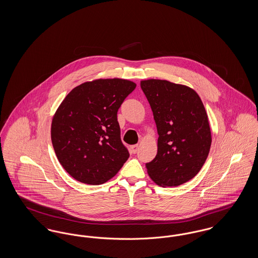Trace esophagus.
Returning a JSON list of instances; mask_svg holds the SVG:
<instances>
[{
    "instance_id": "esophagus-1",
    "label": "esophagus",
    "mask_w": 258,
    "mask_h": 258,
    "mask_svg": "<svg viewBox=\"0 0 258 258\" xmlns=\"http://www.w3.org/2000/svg\"><path fill=\"white\" fill-rule=\"evenodd\" d=\"M138 150H139V146L138 145H133L131 147V153L132 154H136L138 152Z\"/></svg>"
}]
</instances>
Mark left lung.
Listing matches in <instances>:
<instances>
[{"instance_id":"obj_1","label":"left lung","mask_w":258,"mask_h":258,"mask_svg":"<svg viewBox=\"0 0 258 258\" xmlns=\"http://www.w3.org/2000/svg\"><path fill=\"white\" fill-rule=\"evenodd\" d=\"M158 130V153L146 163L160 186H177L196 177L208 158L212 135L208 115L190 87L161 79L140 82Z\"/></svg>"}]
</instances>
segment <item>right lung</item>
<instances>
[{
  "instance_id": "obj_1",
  "label": "right lung",
  "mask_w": 258,
  "mask_h": 258,
  "mask_svg": "<svg viewBox=\"0 0 258 258\" xmlns=\"http://www.w3.org/2000/svg\"><path fill=\"white\" fill-rule=\"evenodd\" d=\"M136 87L121 78H99L73 89L57 108L51 140L63 169L78 182L101 184L130 157L120 137L117 112Z\"/></svg>"
}]
</instances>
